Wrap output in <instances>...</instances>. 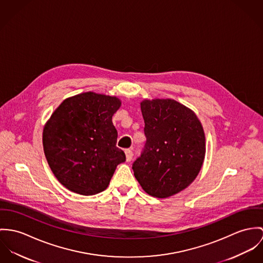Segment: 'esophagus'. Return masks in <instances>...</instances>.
I'll return each instance as SVG.
<instances>
[{
  "instance_id": "34e87169",
  "label": "esophagus",
  "mask_w": 263,
  "mask_h": 263,
  "mask_svg": "<svg viewBox=\"0 0 263 263\" xmlns=\"http://www.w3.org/2000/svg\"><path fill=\"white\" fill-rule=\"evenodd\" d=\"M125 154H126V160H127L128 162L131 161L132 158H133V152H132V150L126 149V150H125Z\"/></svg>"
}]
</instances>
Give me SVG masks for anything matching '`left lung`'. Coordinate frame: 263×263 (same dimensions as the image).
Here are the masks:
<instances>
[{"mask_svg": "<svg viewBox=\"0 0 263 263\" xmlns=\"http://www.w3.org/2000/svg\"><path fill=\"white\" fill-rule=\"evenodd\" d=\"M146 143L132 168L142 189L164 199L187 187L205 154L204 129L197 115L172 99L144 100Z\"/></svg>", "mask_w": 263, "mask_h": 263, "instance_id": "8db88e82", "label": "left lung"}]
</instances>
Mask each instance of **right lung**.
<instances>
[{"mask_svg":"<svg viewBox=\"0 0 263 263\" xmlns=\"http://www.w3.org/2000/svg\"><path fill=\"white\" fill-rule=\"evenodd\" d=\"M120 106L117 97L83 92L65 99L45 124V157L67 190L83 196L99 194L126 160L116 146L118 132L112 122Z\"/></svg>","mask_w":263,"mask_h":263,"instance_id":"obj_1","label":"right lung"}]
</instances>
